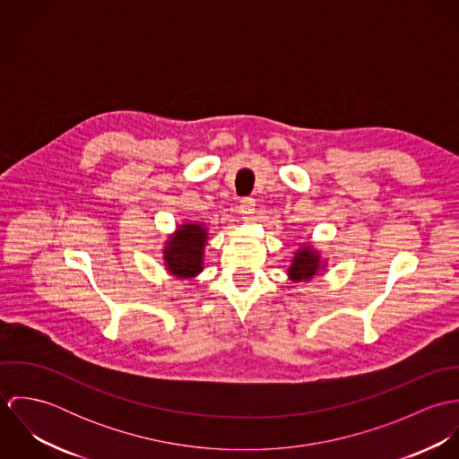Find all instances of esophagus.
I'll use <instances>...</instances> for the list:
<instances>
[{
	"mask_svg": "<svg viewBox=\"0 0 459 459\" xmlns=\"http://www.w3.org/2000/svg\"><path fill=\"white\" fill-rule=\"evenodd\" d=\"M255 206H256L255 197H242V199H240V204H238V210H240L242 215L251 217V215L255 213Z\"/></svg>",
	"mask_w": 459,
	"mask_h": 459,
	"instance_id": "1",
	"label": "esophagus"
}]
</instances>
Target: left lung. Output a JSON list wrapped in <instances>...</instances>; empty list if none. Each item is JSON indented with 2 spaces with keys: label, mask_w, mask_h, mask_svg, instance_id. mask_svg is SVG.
<instances>
[{
  "label": "left lung",
  "mask_w": 459,
  "mask_h": 459,
  "mask_svg": "<svg viewBox=\"0 0 459 459\" xmlns=\"http://www.w3.org/2000/svg\"><path fill=\"white\" fill-rule=\"evenodd\" d=\"M318 268H320L318 253L311 251L309 247H304L295 255V260L288 272L293 281H307L316 273Z\"/></svg>",
  "instance_id": "1"
}]
</instances>
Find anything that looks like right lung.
<instances>
[{"label": "right lung", "instance_id": "add662e5", "mask_svg": "<svg viewBox=\"0 0 459 459\" xmlns=\"http://www.w3.org/2000/svg\"><path fill=\"white\" fill-rule=\"evenodd\" d=\"M204 240V228L197 224L182 226L164 251L168 270L178 277H195L201 272Z\"/></svg>", "mask_w": 459, "mask_h": 459}]
</instances>
